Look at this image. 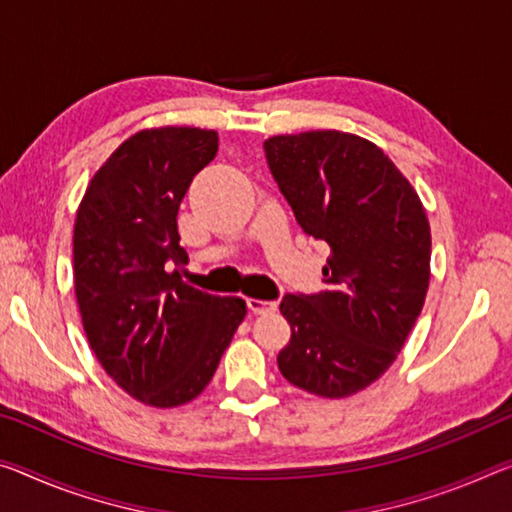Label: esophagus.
I'll return each mask as SVG.
<instances>
[{
    "label": "esophagus",
    "instance_id": "obj_1",
    "mask_svg": "<svg viewBox=\"0 0 512 512\" xmlns=\"http://www.w3.org/2000/svg\"><path fill=\"white\" fill-rule=\"evenodd\" d=\"M248 310L253 314H269V312H275V305L273 300H259V298H248Z\"/></svg>",
    "mask_w": 512,
    "mask_h": 512
}]
</instances>
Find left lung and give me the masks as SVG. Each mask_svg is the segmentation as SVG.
<instances>
[{
	"label": "left lung",
	"mask_w": 512,
	"mask_h": 512,
	"mask_svg": "<svg viewBox=\"0 0 512 512\" xmlns=\"http://www.w3.org/2000/svg\"><path fill=\"white\" fill-rule=\"evenodd\" d=\"M298 225L326 241L321 294H287L278 369L305 392L344 399L392 367L424 307L431 225L417 191L362 136L316 129L264 141Z\"/></svg>",
	"instance_id": "1"
}]
</instances>
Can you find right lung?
I'll return each mask as SVG.
<instances>
[{
	"label": "right lung",
	"instance_id": "right-lung-1",
	"mask_svg": "<svg viewBox=\"0 0 512 512\" xmlns=\"http://www.w3.org/2000/svg\"><path fill=\"white\" fill-rule=\"evenodd\" d=\"M216 150L214 129H143L104 161L77 209L72 271L88 344L152 408L196 399L246 316V300L207 294L177 271L189 259L180 202Z\"/></svg>",
	"mask_w": 512,
	"mask_h": 512
}]
</instances>
